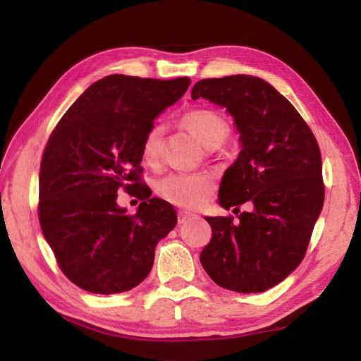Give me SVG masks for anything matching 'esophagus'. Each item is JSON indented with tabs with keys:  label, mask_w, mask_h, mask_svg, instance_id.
Returning <instances> with one entry per match:
<instances>
[{
	"label": "esophagus",
	"mask_w": 361,
	"mask_h": 361,
	"mask_svg": "<svg viewBox=\"0 0 361 361\" xmlns=\"http://www.w3.org/2000/svg\"><path fill=\"white\" fill-rule=\"evenodd\" d=\"M190 217H192V214H189L186 211H178V225L186 224Z\"/></svg>",
	"instance_id": "1"
}]
</instances>
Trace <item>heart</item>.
I'll return each mask as SVG.
<instances>
[{
	"label": "heart",
	"instance_id": "1",
	"mask_svg": "<svg viewBox=\"0 0 361 361\" xmlns=\"http://www.w3.org/2000/svg\"><path fill=\"white\" fill-rule=\"evenodd\" d=\"M181 121L208 149H217L228 136L226 122L216 111L204 109L192 110L188 111ZM163 135L164 127L153 124L142 137L141 155L150 166H155L161 158ZM214 188L216 178L209 172H172L158 180L157 194L163 200L181 208H198L211 197Z\"/></svg>",
	"mask_w": 361,
	"mask_h": 361
}]
</instances>
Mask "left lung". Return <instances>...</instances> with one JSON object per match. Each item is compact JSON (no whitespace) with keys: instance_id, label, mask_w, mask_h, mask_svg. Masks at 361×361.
I'll return each instance as SVG.
<instances>
[{"instance_id":"8db88e82","label":"left lung","mask_w":361,"mask_h":361,"mask_svg":"<svg viewBox=\"0 0 361 361\" xmlns=\"http://www.w3.org/2000/svg\"><path fill=\"white\" fill-rule=\"evenodd\" d=\"M233 118L240 152L220 181L219 204L239 212L206 217L212 240L200 255L209 278L226 290L260 293L301 264L323 209V163L312 130L278 90L248 74L203 79L192 88Z\"/></svg>"}]
</instances>
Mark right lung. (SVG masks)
<instances>
[{"mask_svg": "<svg viewBox=\"0 0 361 361\" xmlns=\"http://www.w3.org/2000/svg\"><path fill=\"white\" fill-rule=\"evenodd\" d=\"M189 85V78L106 75L83 91L49 136L38 180L42 231L66 278L90 293L141 283L157 243L176 225L173 206L149 198L140 183L141 144ZM119 187L146 200L133 216L116 202Z\"/></svg>", "mask_w": 361, "mask_h": 361, "instance_id": "right-lung-1", "label": "right lung"}]
</instances>
